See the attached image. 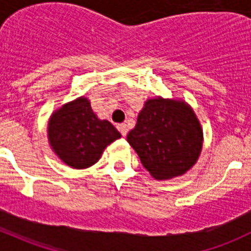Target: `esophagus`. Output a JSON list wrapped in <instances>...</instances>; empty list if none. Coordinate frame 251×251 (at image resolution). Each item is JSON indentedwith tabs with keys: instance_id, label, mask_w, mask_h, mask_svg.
Instances as JSON below:
<instances>
[{
	"instance_id": "34e87169",
	"label": "esophagus",
	"mask_w": 251,
	"mask_h": 251,
	"mask_svg": "<svg viewBox=\"0 0 251 251\" xmlns=\"http://www.w3.org/2000/svg\"><path fill=\"white\" fill-rule=\"evenodd\" d=\"M117 128H118V130L121 132L122 136H123V137L127 136L128 129H127V126H126V124H118V126H117Z\"/></svg>"
}]
</instances>
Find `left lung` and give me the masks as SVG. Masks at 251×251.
Returning <instances> with one entry per match:
<instances>
[{
    "label": "left lung",
    "instance_id": "1",
    "mask_svg": "<svg viewBox=\"0 0 251 251\" xmlns=\"http://www.w3.org/2000/svg\"><path fill=\"white\" fill-rule=\"evenodd\" d=\"M127 141L151 176L165 181L182 176L196 165L203 130L187 101L157 95L145 101Z\"/></svg>",
    "mask_w": 251,
    "mask_h": 251
}]
</instances>
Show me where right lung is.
<instances>
[{"instance_id":"obj_1","label":"right lung","mask_w":251,"mask_h":251,"mask_svg":"<svg viewBox=\"0 0 251 251\" xmlns=\"http://www.w3.org/2000/svg\"><path fill=\"white\" fill-rule=\"evenodd\" d=\"M121 137L109 121L98 118L84 95L55 109L48 122L51 151L75 170L95 165L104 150Z\"/></svg>"}]
</instances>
